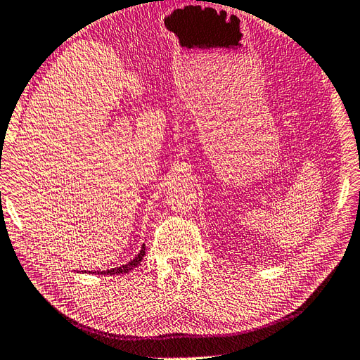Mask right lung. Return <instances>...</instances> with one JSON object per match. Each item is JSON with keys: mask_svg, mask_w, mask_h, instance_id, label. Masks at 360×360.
I'll return each mask as SVG.
<instances>
[{"mask_svg": "<svg viewBox=\"0 0 360 360\" xmlns=\"http://www.w3.org/2000/svg\"><path fill=\"white\" fill-rule=\"evenodd\" d=\"M144 255H146V247L142 245V248H141V252H139V255L133 259V261H130L129 264H125V265H121V266H116V269H112V270H107V271H95V273H98V274H124V273H129L130 270H133L135 269V266H138L139 264H141V261H142V257H144Z\"/></svg>", "mask_w": 360, "mask_h": 360, "instance_id": "obj_1", "label": "right lung"}]
</instances>
